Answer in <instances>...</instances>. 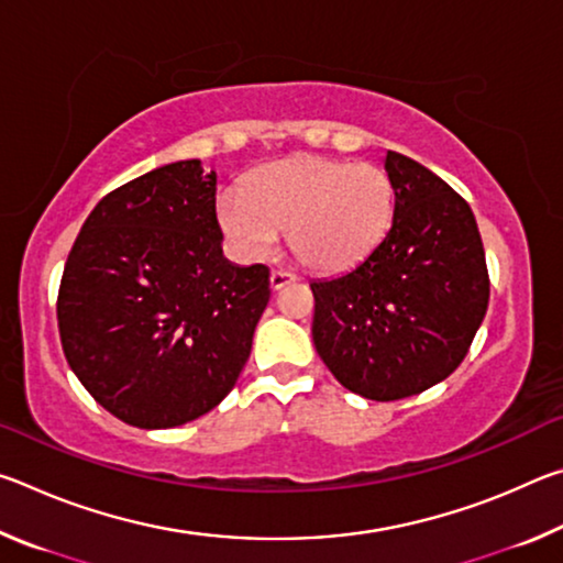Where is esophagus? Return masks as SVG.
<instances>
[{"instance_id":"1","label":"esophagus","mask_w":563,"mask_h":563,"mask_svg":"<svg viewBox=\"0 0 563 563\" xmlns=\"http://www.w3.org/2000/svg\"><path fill=\"white\" fill-rule=\"evenodd\" d=\"M292 280H295V273H290V271L278 268V271L271 273V288H273V290H280V288H285V285H288V283H292Z\"/></svg>"}]
</instances>
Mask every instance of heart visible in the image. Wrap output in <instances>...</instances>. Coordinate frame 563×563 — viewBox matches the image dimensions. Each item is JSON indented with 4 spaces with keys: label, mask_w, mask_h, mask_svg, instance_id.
<instances>
[{
    "label": "heart",
    "mask_w": 563,
    "mask_h": 563,
    "mask_svg": "<svg viewBox=\"0 0 563 563\" xmlns=\"http://www.w3.org/2000/svg\"><path fill=\"white\" fill-rule=\"evenodd\" d=\"M395 206V180L383 166L295 156L255 170L245 190H225L218 218L245 258H268L290 228V247L305 265L340 273L383 243Z\"/></svg>",
    "instance_id": "b5f03b06"
}]
</instances>
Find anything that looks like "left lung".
I'll list each match as a JSON object with an SVG mask.
<instances>
[{"label": "left lung", "mask_w": 563, "mask_h": 563, "mask_svg": "<svg viewBox=\"0 0 563 563\" xmlns=\"http://www.w3.org/2000/svg\"><path fill=\"white\" fill-rule=\"evenodd\" d=\"M395 221L365 261L310 283L312 342L342 387L377 402L450 377L489 305V273L470 203L417 161L387 151Z\"/></svg>", "instance_id": "left-lung-1"}]
</instances>
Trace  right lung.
<instances>
[{"instance_id":"1","label":"right lung","mask_w":563,"mask_h":563,"mask_svg":"<svg viewBox=\"0 0 563 563\" xmlns=\"http://www.w3.org/2000/svg\"><path fill=\"white\" fill-rule=\"evenodd\" d=\"M216 170L176 161L101 198L64 265L66 362L141 430L198 419L231 393L271 300L268 265L223 258Z\"/></svg>"}]
</instances>
